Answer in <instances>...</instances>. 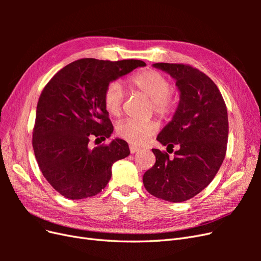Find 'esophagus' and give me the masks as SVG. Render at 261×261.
Instances as JSON below:
<instances>
[{
  "instance_id": "obj_1",
  "label": "esophagus",
  "mask_w": 261,
  "mask_h": 261,
  "mask_svg": "<svg viewBox=\"0 0 261 261\" xmlns=\"http://www.w3.org/2000/svg\"><path fill=\"white\" fill-rule=\"evenodd\" d=\"M129 151H130V153H135V152L139 151V148L134 146V145H129Z\"/></svg>"
}]
</instances>
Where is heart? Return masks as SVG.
<instances>
[{"mask_svg": "<svg viewBox=\"0 0 261 261\" xmlns=\"http://www.w3.org/2000/svg\"><path fill=\"white\" fill-rule=\"evenodd\" d=\"M130 88L146 94L150 99V111H153L160 117L167 118L174 114L176 100L173 96V85L168 77L155 69H145L137 72L128 78ZM103 107L106 112L111 116H118L122 111L124 101V90L121 84L110 82L103 90ZM159 129L155 120L136 121L126 118L115 126L116 135L133 145H141Z\"/></svg>", "mask_w": 261, "mask_h": 261, "instance_id": "1", "label": "heart"}]
</instances>
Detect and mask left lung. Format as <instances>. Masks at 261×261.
<instances>
[{"instance_id": "left-lung-1", "label": "left lung", "mask_w": 261, "mask_h": 261, "mask_svg": "<svg viewBox=\"0 0 261 261\" xmlns=\"http://www.w3.org/2000/svg\"><path fill=\"white\" fill-rule=\"evenodd\" d=\"M175 78L180 100L173 120L158 135L163 146L178 150L170 159L167 151L152 149L155 163L143 176L148 193L156 198L181 202L193 198L215 178L226 153L228 118L217 85L188 64L155 63Z\"/></svg>"}]
</instances>
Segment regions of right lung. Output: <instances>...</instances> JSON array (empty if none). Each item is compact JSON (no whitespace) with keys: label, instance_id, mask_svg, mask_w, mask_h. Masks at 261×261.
<instances>
[{"label":"right lung","instance_id":"1","mask_svg":"<svg viewBox=\"0 0 261 261\" xmlns=\"http://www.w3.org/2000/svg\"><path fill=\"white\" fill-rule=\"evenodd\" d=\"M145 65L140 60L81 59L45 85L37 105L33 147L39 169L62 196L75 200L99 194L111 178L112 164L129 154L122 139L93 149L88 144L113 133L102 101L106 86Z\"/></svg>","mask_w":261,"mask_h":261}]
</instances>
